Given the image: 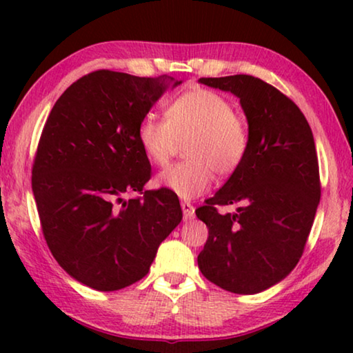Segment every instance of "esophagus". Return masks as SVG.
Instances as JSON below:
<instances>
[{
    "instance_id": "34e87169",
    "label": "esophagus",
    "mask_w": 353,
    "mask_h": 353,
    "mask_svg": "<svg viewBox=\"0 0 353 353\" xmlns=\"http://www.w3.org/2000/svg\"><path fill=\"white\" fill-rule=\"evenodd\" d=\"M181 209H183V216H185V220H191L192 216H194V205L191 204V202H181Z\"/></svg>"
}]
</instances>
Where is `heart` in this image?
<instances>
[{
    "label": "heart",
    "mask_w": 353,
    "mask_h": 353,
    "mask_svg": "<svg viewBox=\"0 0 353 353\" xmlns=\"http://www.w3.org/2000/svg\"><path fill=\"white\" fill-rule=\"evenodd\" d=\"M138 143L154 165L165 167L180 144L183 161L159 175V185L183 199L209 191L214 173L228 178L238 172L249 151V125L225 96L196 88L173 99L165 120L144 115L137 130Z\"/></svg>",
    "instance_id": "heart-1"
}]
</instances>
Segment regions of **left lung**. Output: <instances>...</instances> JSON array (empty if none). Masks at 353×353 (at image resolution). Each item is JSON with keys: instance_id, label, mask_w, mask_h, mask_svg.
<instances>
[{"instance_id": "8db88e82", "label": "left lung", "mask_w": 353, "mask_h": 353, "mask_svg": "<svg viewBox=\"0 0 353 353\" xmlns=\"http://www.w3.org/2000/svg\"><path fill=\"white\" fill-rule=\"evenodd\" d=\"M199 81L238 96L250 141L238 172L196 210L209 228L197 265L225 291L257 294L286 278L305 249L321 196L313 133L296 103L257 77ZM231 203L236 212L219 214Z\"/></svg>"}]
</instances>
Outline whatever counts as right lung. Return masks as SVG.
<instances>
[{
	"label": "right lung",
	"mask_w": 353,
	"mask_h": 353,
	"mask_svg": "<svg viewBox=\"0 0 353 353\" xmlns=\"http://www.w3.org/2000/svg\"><path fill=\"white\" fill-rule=\"evenodd\" d=\"M172 80L94 70L61 94L43 127L32 167L43 236L57 263L96 291L146 276L183 219L170 191H143L152 172L137 137Z\"/></svg>",
	"instance_id": "1"
}]
</instances>
